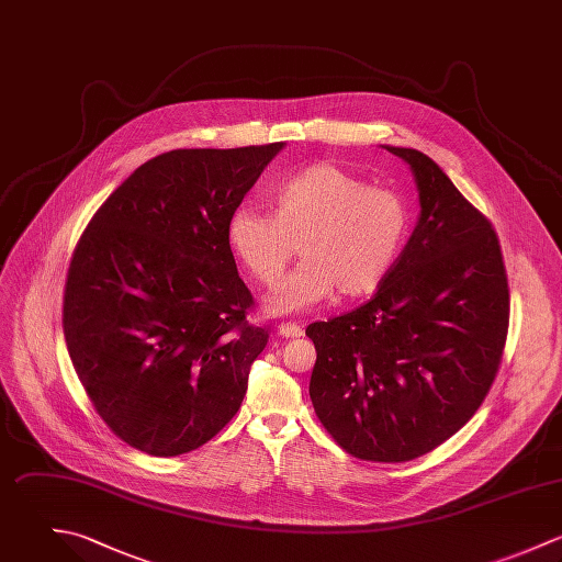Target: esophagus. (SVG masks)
Returning a JSON list of instances; mask_svg holds the SVG:
<instances>
[{
    "mask_svg": "<svg viewBox=\"0 0 562 562\" xmlns=\"http://www.w3.org/2000/svg\"><path fill=\"white\" fill-rule=\"evenodd\" d=\"M280 335L282 337H302L304 335V328L295 322H282L280 324Z\"/></svg>",
    "mask_w": 562,
    "mask_h": 562,
    "instance_id": "obj_1",
    "label": "esophagus"
}]
</instances>
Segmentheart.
Returning a JSON list of instances; mask_svg holds the SVG:
<instances>
[{
	"label": "heart",
	"instance_id": "b5f03b06",
	"mask_svg": "<svg viewBox=\"0 0 562 562\" xmlns=\"http://www.w3.org/2000/svg\"><path fill=\"white\" fill-rule=\"evenodd\" d=\"M412 232L409 201L333 161H317L282 181L276 212L238 205L227 243L265 286L276 284L302 251L304 260L269 295L276 315L306 311L335 291L361 297L396 267Z\"/></svg>",
	"mask_w": 562,
	"mask_h": 562
}]
</instances>
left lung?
<instances>
[{
	"mask_svg": "<svg viewBox=\"0 0 562 562\" xmlns=\"http://www.w3.org/2000/svg\"><path fill=\"white\" fill-rule=\"evenodd\" d=\"M420 218L396 267L359 308L306 328L317 350L311 401L352 458L409 462L458 434L502 366L510 289L493 223L420 150Z\"/></svg>",
	"mask_w": 562,
	"mask_h": 562,
	"instance_id": "left-lung-1",
	"label": "left lung"
}]
</instances>
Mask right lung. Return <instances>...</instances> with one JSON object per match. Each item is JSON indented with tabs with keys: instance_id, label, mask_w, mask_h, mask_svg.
<instances>
[{
	"instance_id": "add662e5",
	"label": "right lung",
	"mask_w": 562,
	"mask_h": 562,
	"mask_svg": "<svg viewBox=\"0 0 562 562\" xmlns=\"http://www.w3.org/2000/svg\"><path fill=\"white\" fill-rule=\"evenodd\" d=\"M282 142L177 148L142 164L76 243L63 293L71 366L128 447L175 458L240 409L269 326L247 322L227 221Z\"/></svg>"
}]
</instances>
